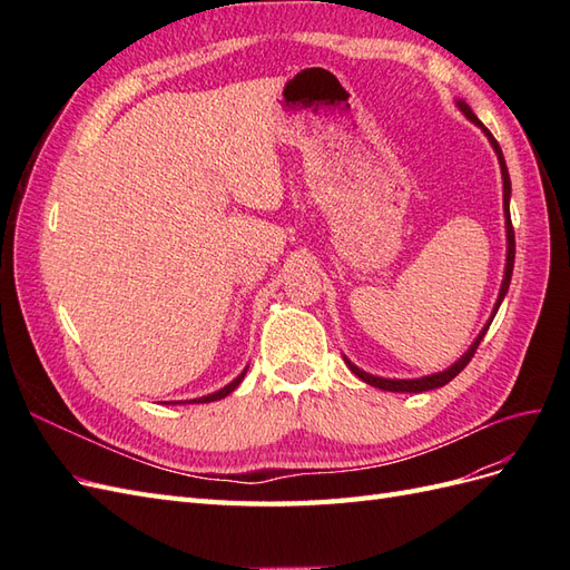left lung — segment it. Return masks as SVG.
<instances>
[{"label":"left lung","instance_id":"1","mask_svg":"<svg viewBox=\"0 0 570 570\" xmlns=\"http://www.w3.org/2000/svg\"><path fill=\"white\" fill-rule=\"evenodd\" d=\"M456 107H459V111H461L465 118L471 120V124H475L482 132H485V137L490 140L494 154H497L499 168H502V185H504V195H502V197H504V228H507V266H504V281H502V287H499V297H497V302H494L492 316L488 318L485 325H482V331L478 333V337L473 340L471 347L465 350L450 368H444V371H440V373L421 375V377H406V381H404V377H381V375H371V373H366V371H361L356 364H352V361H350L347 356H342L344 364L350 366V371H352L356 377H361V381H364L366 385L377 387V390H385V392H409V394H419V392H428V390H435V387H444L446 383L454 381V377H456L465 366H469V361H471V356L475 354L480 340L485 337V333H488V327H490V323H492V318H494V314H497V308L502 306V302H504V297H507V292H509L511 273H513V258H515V237H513L511 212H509V202H511V178H509V168H507V161H504L502 147H499V142L494 140V135H492L485 126L480 124L478 116L473 114V109H471L469 105H465L463 99H456Z\"/></svg>","mask_w":570,"mask_h":570}]
</instances>
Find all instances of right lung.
I'll list each match as a JSON object with an SVG mask.
<instances>
[{
    "label": "right lung",
    "mask_w": 570,
    "mask_h": 570,
    "mask_svg": "<svg viewBox=\"0 0 570 570\" xmlns=\"http://www.w3.org/2000/svg\"><path fill=\"white\" fill-rule=\"evenodd\" d=\"M247 368L249 366H245V371L239 373L235 381H230L226 387H220V390H216V392H212V394H204V396H197V400H189V402H164V404H209V402H218V400H223V396H228L233 390H237V385L245 381V375H247Z\"/></svg>",
    "instance_id": "right-lung-1"
}]
</instances>
